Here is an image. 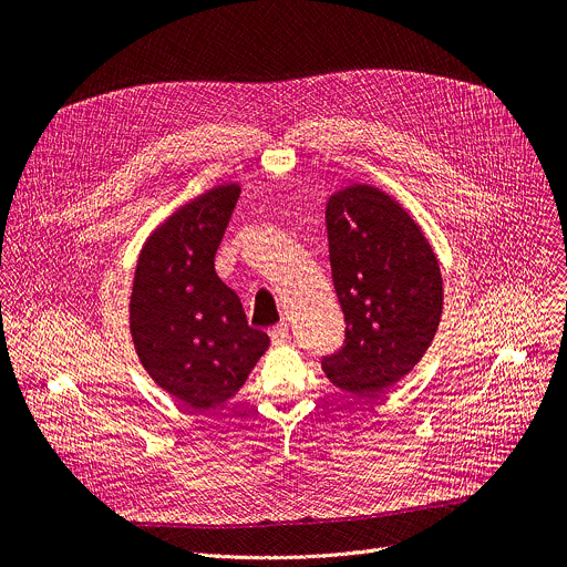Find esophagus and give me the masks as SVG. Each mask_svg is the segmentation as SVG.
Wrapping results in <instances>:
<instances>
[{
  "label": "esophagus",
  "instance_id": "1",
  "mask_svg": "<svg viewBox=\"0 0 567 567\" xmlns=\"http://www.w3.org/2000/svg\"><path fill=\"white\" fill-rule=\"evenodd\" d=\"M269 337H271L274 346H285L289 341V326H287V322H278L276 328L269 330Z\"/></svg>",
  "mask_w": 567,
  "mask_h": 567
}]
</instances>
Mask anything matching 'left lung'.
<instances>
[{
	"label": "left lung",
	"mask_w": 567,
	"mask_h": 567,
	"mask_svg": "<svg viewBox=\"0 0 567 567\" xmlns=\"http://www.w3.org/2000/svg\"><path fill=\"white\" fill-rule=\"evenodd\" d=\"M326 224L346 343L320 365L341 390L374 399L435 339L444 305L440 262L409 210L374 186L337 190Z\"/></svg>",
	"instance_id": "1"
}]
</instances>
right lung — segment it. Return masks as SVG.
<instances>
[{"label": "right lung", "instance_id": "right-lung-1", "mask_svg": "<svg viewBox=\"0 0 567 567\" xmlns=\"http://www.w3.org/2000/svg\"><path fill=\"white\" fill-rule=\"evenodd\" d=\"M241 188L224 184L179 206L138 254L130 332L141 365L195 411L228 401L269 337L249 328L237 293L215 274V254Z\"/></svg>", "mask_w": 567, "mask_h": 567}]
</instances>
